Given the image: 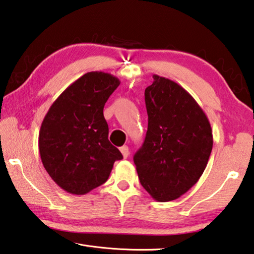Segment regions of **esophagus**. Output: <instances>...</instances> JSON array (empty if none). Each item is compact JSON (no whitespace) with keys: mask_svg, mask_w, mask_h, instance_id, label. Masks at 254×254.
Masks as SVG:
<instances>
[{"mask_svg":"<svg viewBox=\"0 0 254 254\" xmlns=\"http://www.w3.org/2000/svg\"><path fill=\"white\" fill-rule=\"evenodd\" d=\"M120 150H121V152H122V154H123V157L125 158V159L129 156V149H128V147H127V146H123V147H121V148H120Z\"/></svg>","mask_w":254,"mask_h":254,"instance_id":"34e87169","label":"esophagus"}]
</instances>
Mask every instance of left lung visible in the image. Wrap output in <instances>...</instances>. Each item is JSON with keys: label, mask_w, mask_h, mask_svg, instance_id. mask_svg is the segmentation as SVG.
<instances>
[{"label": "left lung", "mask_w": 254, "mask_h": 254, "mask_svg": "<svg viewBox=\"0 0 254 254\" xmlns=\"http://www.w3.org/2000/svg\"><path fill=\"white\" fill-rule=\"evenodd\" d=\"M152 77L144 91L148 130L133 162L151 197L170 201L197 183L213 149V131L188 91L167 77Z\"/></svg>", "instance_id": "obj_1"}]
</instances>
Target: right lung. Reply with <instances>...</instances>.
I'll return each mask as SVG.
<instances>
[{"instance_id":"right-lung-1","label":"right lung","mask_w":254,"mask_h":254,"mask_svg":"<svg viewBox=\"0 0 254 254\" xmlns=\"http://www.w3.org/2000/svg\"><path fill=\"white\" fill-rule=\"evenodd\" d=\"M121 84L101 71L87 72L53 103L41 123L38 147L44 168L60 188L84 195L105 183L123 159L108 140L104 105Z\"/></svg>"}]
</instances>
